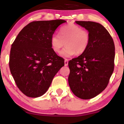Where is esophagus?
<instances>
[{"label":"esophagus","mask_w":124,"mask_h":124,"mask_svg":"<svg viewBox=\"0 0 124 124\" xmlns=\"http://www.w3.org/2000/svg\"><path fill=\"white\" fill-rule=\"evenodd\" d=\"M68 60L67 59H65V66H68Z\"/></svg>","instance_id":"esophagus-1"}]
</instances>
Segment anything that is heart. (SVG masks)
Wrapping results in <instances>:
<instances>
[{"mask_svg":"<svg viewBox=\"0 0 124 124\" xmlns=\"http://www.w3.org/2000/svg\"><path fill=\"white\" fill-rule=\"evenodd\" d=\"M59 35L54 34L50 38L52 50L59 53L61 49L66 46L61 52L63 57H70L76 54L80 55L87 49L90 43V35L86 30L74 24L62 27L59 31Z\"/></svg>","mask_w":124,"mask_h":124,"instance_id":"1","label":"heart"}]
</instances>
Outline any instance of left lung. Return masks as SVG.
I'll return each mask as SVG.
<instances>
[{
	"mask_svg": "<svg viewBox=\"0 0 124 124\" xmlns=\"http://www.w3.org/2000/svg\"><path fill=\"white\" fill-rule=\"evenodd\" d=\"M89 31L90 43L80 56L68 63L69 86L75 96L87 100L106 88L114 69L115 45L106 28L93 21H76Z\"/></svg>",
	"mask_w": 124,
	"mask_h": 124,
	"instance_id": "obj_1",
	"label": "left lung"
}]
</instances>
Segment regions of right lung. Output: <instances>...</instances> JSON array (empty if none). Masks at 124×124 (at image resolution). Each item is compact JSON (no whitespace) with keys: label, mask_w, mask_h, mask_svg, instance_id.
<instances>
[{"label":"right lung","mask_w":124,"mask_h":124,"mask_svg":"<svg viewBox=\"0 0 124 124\" xmlns=\"http://www.w3.org/2000/svg\"><path fill=\"white\" fill-rule=\"evenodd\" d=\"M63 20L32 21L21 30L12 45L9 68L20 90L30 97L46 93L64 59L52 50L50 38Z\"/></svg>","instance_id":"right-lung-1"}]
</instances>
